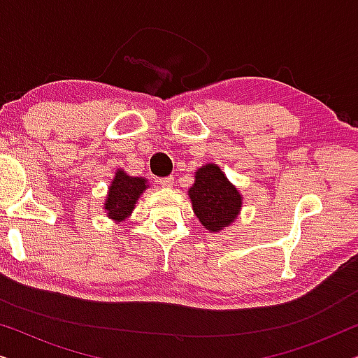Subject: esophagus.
<instances>
[{"label": "esophagus", "mask_w": 358, "mask_h": 358, "mask_svg": "<svg viewBox=\"0 0 358 358\" xmlns=\"http://www.w3.org/2000/svg\"><path fill=\"white\" fill-rule=\"evenodd\" d=\"M158 182H159L161 187H173V185H174V178H173V176H168V178H161Z\"/></svg>", "instance_id": "34e87169"}]
</instances>
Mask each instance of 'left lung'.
Segmentation results:
<instances>
[{
	"instance_id": "left-lung-1",
	"label": "left lung",
	"mask_w": 358,
	"mask_h": 358,
	"mask_svg": "<svg viewBox=\"0 0 358 358\" xmlns=\"http://www.w3.org/2000/svg\"><path fill=\"white\" fill-rule=\"evenodd\" d=\"M195 217L208 231L218 233L231 224L239 215L243 197L217 164H205L195 173L189 189Z\"/></svg>"
}]
</instances>
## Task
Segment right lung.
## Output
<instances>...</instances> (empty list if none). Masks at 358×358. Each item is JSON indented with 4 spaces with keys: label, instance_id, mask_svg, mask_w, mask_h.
<instances>
[{
    "label": "right lung",
    "instance_id": "right-lung-1",
    "mask_svg": "<svg viewBox=\"0 0 358 358\" xmlns=\"http://www.w3.org/2000/svg\"><path fill=\"white\" fill-rule=\"evenodd\" d=\"M145 189H148L146 179L131 178L125 171H117L115 178L112 179L109 185V192H107V199L104 203L107 217L119 223L124 222L125 218H129L130 213L134 212L135 203L138 202L140 195L143 194Z\"/></svg>",
    "mask_w": 358,
    "mask_h": 358
}]
</instances>
